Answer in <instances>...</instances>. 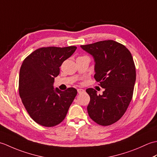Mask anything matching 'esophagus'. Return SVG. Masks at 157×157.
Wrapping results in <instances>:
<instances>
[{
  "label": "esophagus",
  "mask_w": 157,
  "mask_h": 157,
  "mask_svg": "<svg viewBox=\"0 0 157 157\" xmlns=\"http://www.w3.org/2000/svg\"><path fill=\"white\" fill-rule=\"evenodd\" d=\"M85 92L84 90L81 89V88L78 89V92L79 93V94H81V93H83V92Z\"/></svg>",
  "instance_id": "1"
}]
</instances>
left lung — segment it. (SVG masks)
<instances>
[{"label": "left lung", "instance_id": "1", "mask_svg": "<svg viewBox=\"0 0 157 157\" xmlns=\"http://www.w3.org/2000/svg\"><path fill=\"white\" fill-rule=\"evenodd\" d=\"M81 48L94 59V78L105 91L98 95L93 88L86 92L90 97L87 110L93 121L107 126L124 115L132 101L136 82V67L131 52L114 40H103Z\"/></svg>", "mask_w": 157, "mask_h": 157}]
</instances>
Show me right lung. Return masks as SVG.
I'll return each instance as SVG.
<instances>
[{
    "mask_svg": "<svg viewBox=\"0 0 157 157\" xmlns=\"http://www.w3.org/2000/svg\"><path fill=\"white\" fill-rule=\"evenodd\" d=\"M76 48L74 46L40 48L23 61L19 71V96L29 116L40 125L53 127L62 122L77 95L74 88L61 91L53 87L59 67Z\"/></svg>",
    "mask_w": 157,
    "mask_h": 157,
    "instance_id": "1",
    "label": "right lung"
}]
</instances>
